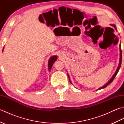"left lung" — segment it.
Listing matches in <instances>:
<instances>
[{
  "instance_id": "1",
  "label": "left lung",
  "mask_w": 124,
  "mask_h": 124,
  "mask_svg": "<svg viewBox=\"0 0 124 124\" xmlns=\"http://www.w3.org/2000/svg\"><path fill=\"white\" fill-rule=\"evenodd\" d=\"M110 25H111L112 26V27L115 28V29L116 30V31H117V28H116V25H115V24H110ZM120 44H121V43H120V45H119V50H120L119 63V64H118V68H117V69L116 71V72H115V73H114V75L112 76V77L111 78H110V79L108 81L107 83H106L104 86H103L102 87H100V88H99L98 89H97V90H100V89H103V88H104L105 87H106L107 86H108L110 84H111V83L112 82V81L113 80H114L115 78L116 77V75H117V73H118V71H119V69H120V66H121V64H122V49H121V47H120ZM68 77H69V81H70V83H71V84H72L70 78V77H69V75H68Z\"/></svg>"
}]
</instances>
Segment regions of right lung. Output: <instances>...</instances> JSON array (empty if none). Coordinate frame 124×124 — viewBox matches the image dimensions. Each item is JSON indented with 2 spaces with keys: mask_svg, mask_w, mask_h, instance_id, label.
Returning a JSON list of instances; mask_svg holds the SVG:
<instances>
[{
  "mask_svg": "<svg viewBox=\"0 0 124 124\" xmlns=\"http://www.w3.org/2000/svg\"><path fill=\"white\" fill-rule=\"evenodd\" d=\"M4 47L2 49V52L4 51ZM57 59V56L56 55H54V56H52L49 58V59L48 60V70L49 71H51V69H52V67L53 66V64L56 61V60Z\"/></svg>",
  "mask_w": 124,
  "mask_h": 124,
  "instance_id": "1",
  "label": "right lung"
}]
</instances>
